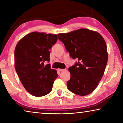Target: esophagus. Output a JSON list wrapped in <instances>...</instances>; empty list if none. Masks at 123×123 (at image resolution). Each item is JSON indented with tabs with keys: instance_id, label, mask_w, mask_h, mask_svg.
Here are the masks:
<instances>
[{
	"instance_id": "34e87169",
	"label": "esophagus",
	"mask_w": 123,
	"mask_h": 123,
	"mask_svg": "<svg viewBox=\"0 0 123 123\" xmlns=\"http://www.w3.org/2000/svg\"><path fill=\"white\" fill-rule=\"evenodd\" d=\"M64 69H57V70H59V72H62V71H63Z\"/></svg>"
}]
</instances>
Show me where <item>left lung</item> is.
<instances>
[{
  "mask_svg": "<svg viewBox=\"0 0 123 123\" xmlns=\"http://www.w3.org/2000/svg\"><path fill=\"white\" fill-rule=\"evenodd\" d=\"M73 59L78 60L70 67L68 89L74 94L87 95L98 85L107 65L108 54L105 41L98 32L80 29L67 34H59Z\"/></svg>",
  "mask_w": 123,
  "mask_h": 123,
  "instance_id": "8db88e82",
  "label": "left lung"
}]
</instances>
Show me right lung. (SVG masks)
I'll return each instance as SVG.
<instances>
[{"mask_svg": "<svg viewBox=\"0 0 123 123\" xmlns=\"http://www.w3.org/2000/svg\"><path fill=\"white\" fill-rule=\"evenodd\" d=\"M56 35L33 32L18 42L14 50L15 69L20 81L29 93L44 96L52 90L57 77L51 69L49 50L56 43Z\"/></svg>", "mask_w": 123, "mask_h": 123, "instance_id": "add662e5", "label": "right lung"}]
</instances>
